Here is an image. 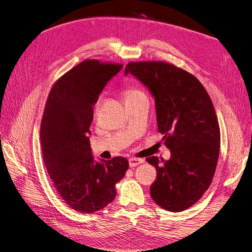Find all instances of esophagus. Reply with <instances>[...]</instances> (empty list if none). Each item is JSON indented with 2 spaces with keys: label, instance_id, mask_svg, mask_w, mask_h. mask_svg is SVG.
I'll return each mask as SVG.
<instances>
[{
  "label": "esophagus",
  "instance_id": "obj_1",
  "mask_svg": "<svg viewBox=\"0 0 252 252\" xmlns=\"http://www.w3.org/2000/svg\"><path fill=\"white\" fill-rule=\"evenodd\" d=\"M144 162L143 158H129V166L131 167V168H133V167L138 166L140 164H142Z\"/></svg>",
  "mask_w": 252,
  "mask_h": 252
}]
</instances>
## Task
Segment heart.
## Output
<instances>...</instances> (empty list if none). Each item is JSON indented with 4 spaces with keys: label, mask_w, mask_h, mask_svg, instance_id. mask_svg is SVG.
I'll return each instance as SVG.
<instances>
[{
    "label": "heart",
    "mask_w": 252,
    "mask_h": 252,
    "mask_svg": "<svg viewBox=\"0 0 252 252\" xmlns=\"http://www.w3.org/2000/svg\"><path fill=\"white\" fill-rule=\"evenodd\" d=\"M125 98L128 97H134V96H139V95H143L144 94L142 93L141 90H139L138 88H134V87H129L125 90Z\"/></svg>",
    "instance_id": "1"
}]
</instances>
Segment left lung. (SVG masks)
Instances as JSON below:
<instances>
[{"label":"left lung","instance_id":"obj_1","mask_svg":"<svg viewBox=\"0 0 252 252\" xmlns=\"http://www.w3.org/2000/svg\"><path fill=\"white\" fill-rule=\"evenodd\" d=\"M124 74L154 96L158 129L171 152L168 161L146 158L157 169L150 195L163 209L181 212L201 199L216 172L220 133L209 94L192 74L168 63L130 62Z\"/></svg>","mask_w":252,"mask_h":252}]
</instances>
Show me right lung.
I'll use <instances>...</instances> for the list:
<instances>
[{
  "instance_id": "add662e5",
  "label": "right lung",
  "mask_w": 252,
  "mask_h": 252,
  "mask_svg": "<svg viewBox=\"0 0 252 252\" xmlns=\"http://www.w3.org/2000/svg\"><path fill=\"white\" fill-rule=\"evenodd\" d=\"M122 67L83 61L58 80L45 106L40 132L44 163L60 196L83 213L111 203L129 167L123 157L95 161L89 143L93 106Z\"/></svg>"
}]
</instances>
